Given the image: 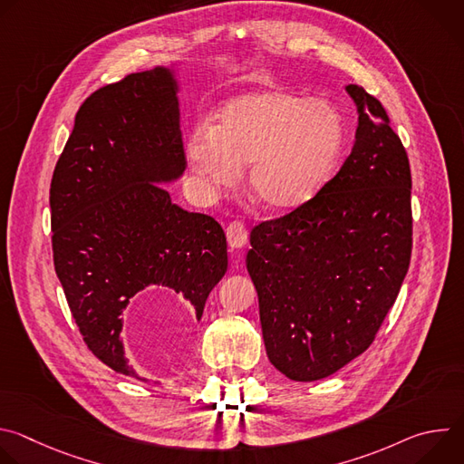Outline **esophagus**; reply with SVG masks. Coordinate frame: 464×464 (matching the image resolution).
I'll use <instances>...</instances> for the list:
<instances>
[{"instance_id":"1","label":"esophagus","mask_w":464,"mask_h":464,"mask_svg":"<svg viewBox=\"0 0 464 464\" xmlns=\"http://www.w3.org/2000/svg\"><path fill=\"white\" fill-rule=\"evenodd\" d=\"M226 235H227L229 247L233 249H242L247 242V229L242 222H231L226 229Z\"/></svg>"}]
</instances>
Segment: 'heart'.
I'll use <instances>...</instances> for the list:
<instances>
[{
  "label": "heart",
  "instance_id": "obj_1",
  "mask_svg": "<svg viewBox=\"0 0 464 464\" xmlns=\"http://www.w3.org/2000/svg\"><path fill=\"white\" fill-rule=\"evenodd\" d=\"M345 121L336 106L286 90H256L229 99L215 126L194 128L185 158L211 190L233 187L247 167V188L270 211H292L319 192L343 145Z\"/></svg>",
  "mask_w": 464,
  "mask_h": 464
}]
</instances>
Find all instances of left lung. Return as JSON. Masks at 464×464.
<instances>
[{
	"label": "left lung",
	"mask_w": 464,
	"mask_h": 464,
	"mask_svg": "<svg viewBox=\"0 0 464 464\" xmlns=\"http://www.w3.org/2000/svg\"><path fill=\"white\" fill-rule=\"evenodd\" d=\"M354 145L304 206L253 227L246 256L272 365L295 382L334 374L372 343L411 258V170L362 86Z\"/></svg>",
	"instance_id": "left-lung-1"
}]
</instances>
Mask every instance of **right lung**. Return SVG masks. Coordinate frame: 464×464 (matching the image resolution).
I'll return each instance as SVG.
<instances>
[{
  "label": "right lung",
  "mask_w": 464,
  "mask_h": 464,
  "mask_svg": "<svg viewBox=\"0 0 464 464\" xmlns=\"http://www.w3.org/2000/svg\"><path fill=\"white\" fill-rule=\"evenodd\" d=\"M178 92L174 70L158 65L90 95L49 190L54 270L81 334L102 363L143 382L121 338L131 299L170 288L200 321L227 272L222 226L161 187L185 170Z\"/></svg>",
  "instance_id": "1"
}]
</instances>
